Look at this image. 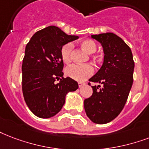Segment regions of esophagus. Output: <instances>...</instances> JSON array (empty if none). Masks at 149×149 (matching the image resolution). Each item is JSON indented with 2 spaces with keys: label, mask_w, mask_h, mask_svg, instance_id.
<instances>
[{
  "label": "esophagus",
  "mask_w": 149,
  "mask_h": 149,
  "mask_svg": "<svg viewBox=\"0 0 149 149\" xmlns=\"http://www.w3.org/2000/svg\"><path fill=\"white\" fill-rule=\"evenodd\" d=\"M78 85H79V87H82V86L85 85V83H84V82H79V83H78Z\"/></svg>",
  "instance_id": "34e87169"
}]
</instances>
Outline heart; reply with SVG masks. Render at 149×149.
<instances>
[{
  "instance_id": "1",
  "label": "heart",
  "mask_w": 149,
  "mask_h": 149,
  "mask_svg": "<svg viewBox=\"0 0 149 149\" xmlns=\"http://www.w3.org/2000/svg\"><path fill=\"white\" fill-rule=\"evenodd\" d=\"M80 47L88 54H94L97 50V44L94 40L87 39L80 43ZM73 44L67 43L61 48V58L65 63L71 61ZM94 67L90 64L72 65L65 69V75L77 81H84L94 73Z\"/></svg>"
}]
</instances>
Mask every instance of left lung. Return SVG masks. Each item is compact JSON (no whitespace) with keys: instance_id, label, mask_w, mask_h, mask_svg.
Returning <instances> with one entry per match:
<instances>
[{"instance_id":"left-lung-1","label":"left lung","mask_w":149,"mask_h":149,"mask_svg":"<svg viewBox=\"0 0 149 149\" xmlns=\"http://www.w3.org/2000/svg\"><path fill=\"white\" fill-rule=\"evenodd\" d=\"M91 37L102 44L105 56L101 69L89 79L102 86H92L93 94L84 100V109L92 122L105 124L124 107L134 81V62L130 47L117 35L106 33Z\"/></svg>"}]
</instances>
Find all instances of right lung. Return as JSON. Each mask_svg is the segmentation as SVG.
Wrapping results in <instances>:
<instances>
[{
    "label": "right lung",
    "mask_w": 149,
    "mask_h": 149,
    "mask_svg": "<svg viewBox=\"0 0 149 149\" xmlns=\"http://www.w3.org/2000/svg\"><path fill=\"white\" fill-rule=\"evenodd\" d=\"M77 38L51 26L37 31L26 46L22 65V94L27 106L38 117L56 115L65 104L67 93L79 87L74 79L63 77L61 58L62 46ZM56 79L60 82L55 84Z\"/></svg>",
    "instance_id": "right-lung-1"
}]
</instances>
